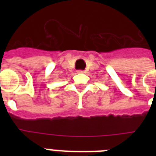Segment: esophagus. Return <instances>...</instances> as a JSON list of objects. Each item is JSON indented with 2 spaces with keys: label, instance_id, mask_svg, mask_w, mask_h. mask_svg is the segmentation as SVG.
I'll return each instance as SVG.
<instances>
[{
  "label": "esophagus",
  "instance_id": "34e87169",
  "mask_svg": "<svg viewBox=\"0 0 156 156\" xmlns=\"http://www.w3.org/2000/svg\"><path fill=\"white\" fill-rule=\"evenodd\" d=\"M77 72H78V73H83V72H84V71H83V70H78Z\"/></svg>",
  "mask_w": 156,
  "mask_h": 156
}]
</instances>
